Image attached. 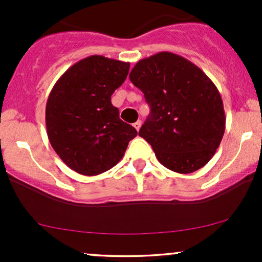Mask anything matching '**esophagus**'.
Listing matches in <instances>:
<instances>
[{
	"mask_svg": "<svg viewBox=\"0 0 262 262\" xmlns=\"http://www.w3.org/2000/svg\"><path fill=\"white\" fill-rule=\"evenodd\" d=\"M140 127H141V121H137L134 123V128L137 129V130H139Z\"/></svg>",
	"mask_w": 262,
	"mask_h": 262,
	"instance_id": "esophagus-1",
	"label": "esophagus"
}]
</instances>
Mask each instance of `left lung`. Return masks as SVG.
I'll use <instances>...</instances> for the list:
<instances>
[{
    "label": "left lung",
    "mask_w": 262,
    "mask_h": 262,
    "mask_svg": "<svg viewBox=\"0 0 262 262\" xmlns=\"http://www.w3.org/2000/svg\"><path fill=\"white\" fill-rule=\"evenodd\" d=\"M129 79L150 106L139 135L158 160L179 173L203 167L225 130L223 101L212 80L193 62L169 52L139 60Z\"/></svg>",
    "instance_id": "left-lung-1"
}]
</instances>
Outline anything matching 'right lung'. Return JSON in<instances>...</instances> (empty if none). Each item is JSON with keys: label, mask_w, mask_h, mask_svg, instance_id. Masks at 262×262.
<instances>
[{"label": "right lung", "mask_w": 262, "mask_h": 262, "mask_svg": "<svg viewBox=\"0 0 262 262\" xmlns=\"http://www.w3.org/2000/svg\"><path fill=\"white\" fill-rule=\"evenodd\" d=\"M129 62L91 55L56 81L45 107L47 133L59 158L77 173L96 176L118 164L137 137L119 119L111 96L124 82Z\"/></svg>", "instance_id": "1"}]
</instances>
